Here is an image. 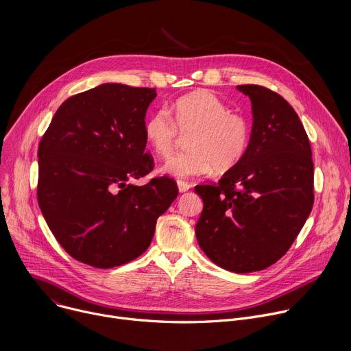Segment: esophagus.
Masks as SVG:
<instances>
[{"mask_svg": "<svg viewBox=\"0 0 351 351\" xmlns=\"http://www.w3.org/2000/svg\"><path fill=\"white\" fill-rule=\"evenodd\" d=\"M178 189H179L180 193H184V191H187L190 189V184L187 182H184V180H178Z\"/></svg>", "mask_w": 351, "mask_h": 351, "instance_id": "1", "label": "esophagus"}]
</instances>
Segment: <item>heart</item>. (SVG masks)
Listing matches in <instances>:
<instances>
[{
    "label": "heart",
    "mask_w": 351,
    "mask_h": 351,
    "mask_svg": "<svg viewBox=\"0 0 351 351\" xmlns=\"http://www.w3.org/2000/svg\"><path fill=\"white\" fill-rule=\"evenodd\" d=\"M168 110L160 108L145 119L144 136L160 157H168L179 132L188 133L190 148L169 157L164 173L176 178L206 175L232 169L244 157L250 143V122L208 90H197L179 97Z\"/></svg>",
    "instance_id": "obj_1"
}]
</instances>
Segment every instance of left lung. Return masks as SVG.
I'll return each instance as SVG.
<instances>
[{
  "mask_svg": "<svg viewBox=\"0 0 351 351\" xmlns=\"http://www.w3.org/2000/svg\"><path fill=\"white\" fill-rule=\"evenodd\" d=\"M237 90L252 99V137L218 183L194 187L204 203L195 237L218 267L248 274L282 258L304 226L314 164L304 126L282 95L257 84Z\"/></svg>",
  "mask_w": 351,
  "mask_h": 351,
  "instance_id": "8db88e82",
  "label": "left lung"
}]
</instances>
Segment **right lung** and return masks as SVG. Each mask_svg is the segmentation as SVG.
<instances>
[{"label":"right lung","instance_id":"obj_1","mask_svg":"<svg viewBox=\"0 0 351 351\" xmlns=\"http://www.w3.org/2000/svg\"><path fill=\"white\" fill-rule=\"evenodd\" d=\"M156 95V88L99 84L64 101L40 140V210L83 264L112 268L141 256L178 197L167 176L130 183L154 168L144 152V118Z\"/></svg>","mask_w":351,"mask_h":351}]
</instances>
